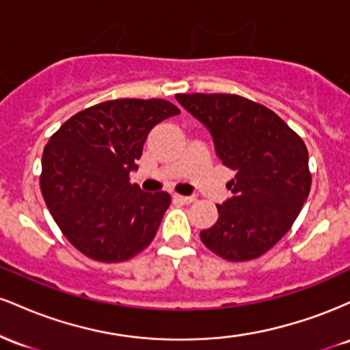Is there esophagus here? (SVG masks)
Listing matches in <instances>:
<instances>
[{
  "instance_id": "1",
  "label": "esophagus",
  "mask_w": 350,
  "mask_h": 350,
  "mask_svg": "<svg viewBox=\"0 0 350 350\" xmlns=\"http://www.w3.org/2000/svg\"><path fill=\"white\" fill-rule=\"evenodd\" d=\"M174 198V200H178V202H183V204H191L194 202L196 198L194 196H179V194H174L172 196Z\"/></svg>"
}]
</instances>
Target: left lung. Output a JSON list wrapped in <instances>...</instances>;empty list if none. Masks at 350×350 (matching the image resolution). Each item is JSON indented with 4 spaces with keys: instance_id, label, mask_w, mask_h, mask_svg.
<instances>
[{
    "instance_id": "8db88e82",
    "label": "left lung",
    "mask_w": 350,
    "mask_h": 350,
    "mask_svg": "<svg viewBox=\"0 0 350 350\" xmlns=\"http://www.w3.org/2000/svg\"><path fill=\"white\" fill-rule=\"evenodd\" d=\"M176 100L207 128L215 154L237 174L219 219L200 232L228 262L258 258L283 239L311 189L306 144L275 111L228 94H178Z\"/></svg>"
}]
</instances>
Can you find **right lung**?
<instances>
[{"label":"right lung","mask_w":350,"mask_h":350,"mask_svg":"<svg viewBox=\"0 0 350 350\" xmlns=\"http://www.w3.org/2000/svg\"><path fill=\"white\" fill-rule=\"evenodd\" d=\"M161 98L108 100L79 111L49 138L42 152L41 191L66 239L92 260L116 263L152 242L167 192L130 183L148 133L179 115Z\"/></svg>","instance_id":"obj_1"}]
</instances>
